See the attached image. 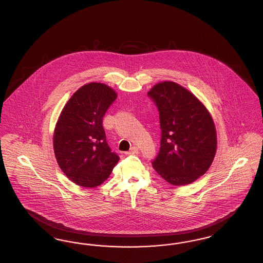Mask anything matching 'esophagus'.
Here are the masks:
<instances>
[{"mask_svg": "<svg viewBox=\"0 0 263 263\" xmlns=\"http://www.w3.org/2000/svg\"><path fill=\"white\" fill-rule=\"evenodd\" d=\"M138 152H139V149H138V147L136 146H133L130 150L128 151V152H126V155H133V154H137Z\"/></svg>", "mask_w": 263, "mask_h": 263, "instance_id": "1", "label": "esophagus"}]
</instances>
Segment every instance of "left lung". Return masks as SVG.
I'll return each mask as SVG.
<instances>
[{
    "label": "left lung",
    "instance_id": "obj_1",
    "mask_svg": "<svg viewBox=\"0 0 263 263\" xmlns=\"http://www.w3.org/2000/svg\"><path fill=\"white\" fill-rule=\"evenodd\" d=\"M148 97L158 108L162 130L154 168L174 185L195 181L208 171L216 154L211 115L190 91L174 82L156 85Z\"/></svg>",
    "mask_w": 263,
    "mask_h": 263
}]
</instances>
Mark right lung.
Listing matches in <instances>:
<instances>
[{
  "label": "right lung",
  "instance_id": "obj_1",
  "mask_svg": "<svg viewBox=\"0 0 263 263\" xmlns=\"http://www.w3.org/2000/svg\"><path fill=\"white\" fill-rule=\"evenodd\" d=\"M116 97L108 86L90 83L79 88L63 108L53 137L54 153L63 173L78 185L99 186L119 161L102 126Z\"/></svg>",
  "mask_w": 263,
  "mask_h": 263
}]
</instances>
